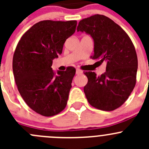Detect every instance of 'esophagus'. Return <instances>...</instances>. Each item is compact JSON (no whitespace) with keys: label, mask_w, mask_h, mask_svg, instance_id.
I'll list each match as a JSON object with an SVG mask.
<instances>
[{"label":"esophagus","mask_w":149,"mask_h":149,"mask_svg":"<svg viewBox=\"0 0 149 149\" xmlns=\"http://www.w3.org/2000/svg\"><path fill=\"white\" fill-rule=\"evenodd\" d=\"M76 74L77 75H79V74H81V73H83V71H82L81 70H80V69H76Z\"/></svg>","instance_id":"obj_1"}]
</instances>
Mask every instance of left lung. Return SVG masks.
Listing matches in <instances>:
<instances>
[{
  "instance_id": "1",
  "label": "left lung",
  "mask_w": 149,
  "mask_h": 149,
  "mask_svg": "<svg viewBox=\"0 0 149 149\" xmlns=\"http://www.w3.org/2000/svg\"><path fill=\"white\" fill-rule=\"evenodd\" d=\"M77 31L92 37L94 53L91 58L107 63L106 72L97 76L86 71L84 90L88 103L103 111L118 109L127 100L136 83L138 58L127 33L104 15L95 14L79 22Z\"/></svg>"
}]
</instances>
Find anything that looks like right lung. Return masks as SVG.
<instances>
[{
	"instance_id": "add662e5",
	"label": "right lung",
	"mask_w": 149,
	"mask_h": 149,
	"mask_svg": "<svg viewBox=\"0 0 149 149\" xmlns=\"http://www.w3.org/2000/svg\"><path fill=\"white\" fill-rule=\"evenodd\" d=\"M76 20H45L21 37L13 57V72L21 96L37 113L54 116L65 108L76 68L53 70L52 60L62 53L65 40L76 31Z\"/></svg>"
}]
</instances>
